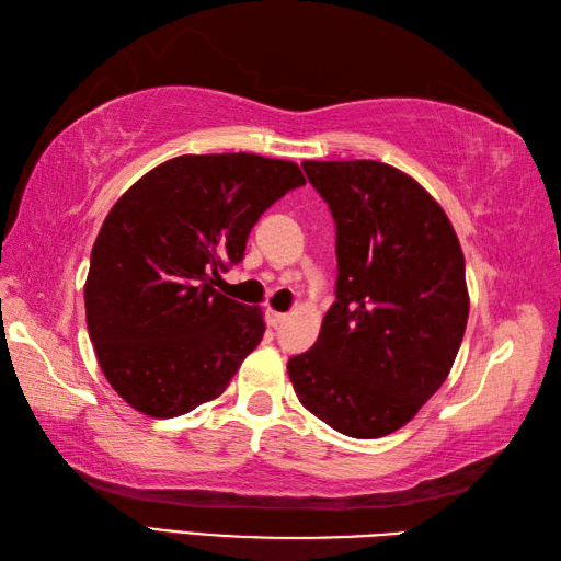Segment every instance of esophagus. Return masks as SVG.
Returning a JSON list of instances; mask_svg holds the SVG:
<instances>
[{
	"mask_svg": "<svg viewBox=\"0 0 561 561\" xmlns=\"http://www.w3.org/2000/svg\"><path fill=\"white\" fill-rule=\"evenodd\" d=\"M284 320H287V316L284 313H277V311H272V308H267L265 311V323L270 325V328H279Z\"/></svg>",
	"mask_w": 561,
	"mask_h": 561,
	"instance_id": "esophagus-1",
	"label": "esophagus"
}]
</instances>
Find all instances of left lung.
Instances as JSON below:
<instances>
[{
	"instance_id": "8db88e82",
	"label": "left lung",
	"mask_w": 561,
	"mask_h": 561,
	"mask_svg": "<svg viewBox=\"0 0 561 561\" xmlns=\"http://www.w3.org/2000/svg\"><path fill=\"white\" fill-rule=\"evenodd\" d=\"M337 229L335 304L291 356L301 404L335 432H398L448 378L470 313L465 257L438 202L380 161H304Z\"/></svg>"
}]
</instances>
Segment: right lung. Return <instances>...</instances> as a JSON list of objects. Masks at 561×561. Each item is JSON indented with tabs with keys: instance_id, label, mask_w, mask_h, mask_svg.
Masks as SVG:
<instances>
[{
	"instance_id": "right-lung-1",
	"label": "right lung",
	"mask_w": 561,
	"mask_h": 561,
	"mask_svg": "<svg viewBox=\"0 0 561 561\" xmlns=\"http://www.w3.org/2000/svg\"><path fill=\"white\" fill-rule=\"evenodd\" d=\"M304 183L294 161L185 153L115 202L91 250L83 304L103 376L129 408L171 420L231 383L265 320L214 279L243 260L260 214Z\"/></svg>"
}]
</instances>
